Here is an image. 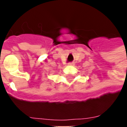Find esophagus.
Instances as JSON below:
<instances>
[{"mask_svg":"<svg viewBox=\"0 0 127 127\" xmlns=\"http://www.w3.org/2000/svg\"><path fill=\"white\" fill-rule=\"evenodd\" d=\"M67 64H68L69 66H73V65L74 64V63H69Z\"/></svg>","mask_w":127,"mask_h":127,"instance_id":"34e87169","label":"esophagus"}]
</instances>
